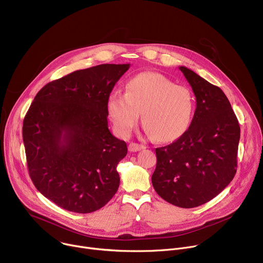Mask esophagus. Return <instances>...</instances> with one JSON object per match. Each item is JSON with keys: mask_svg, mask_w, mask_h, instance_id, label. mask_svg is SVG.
Instances as JSON below:
<instances>
[{"mask_svg": "<svg viewBox=\"0 0 263 263\" xmlns=\"http://www.w3.org/2000/svg\"><path fill=\"white\" fill-rule=\"evenodd\" d=\"M145 148L146 147L144 145H139V144H136V142H131V144L128 147L130 152H137V151H140V150L145 149Z\"/></svg>", "mask_w": 263, "mask_h": 263, "instance_id": "esophagus-1", "label": "esophagus"}]
</instances>
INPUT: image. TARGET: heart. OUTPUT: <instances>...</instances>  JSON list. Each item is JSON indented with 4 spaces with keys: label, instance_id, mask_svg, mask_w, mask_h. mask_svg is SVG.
Instances as JSON below:
<instances>
[{
    "label": "heart",
    "instance_id": "heart-1",
    "mask_svg": "<svg viewBox=\"0 0 263 263\" xmlns=\"http://www.w3.org/2000/svg\"><path fill=\"white\" fill-rule=\"evenodd\" d=\"M115 131L128 136L139 112L146 132L158 142H172L189 128L194 111L192 92L157 72H142L126 84V93L113 92L107 101Z\"/></svg>",
    "mask_w": 263,
    "mask_h": 263
}]
</instances>
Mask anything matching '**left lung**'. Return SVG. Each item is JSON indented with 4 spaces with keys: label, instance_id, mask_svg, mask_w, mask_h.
Instances as JSON below:
<instances>
[{
    "label": "left lung",
    "instance_id": "obj_1",
    "mask_svg": "<svg viewBox=\"0 0 263 263\" xmlns=\"http://www.w3.org/2000/svg\"><path fill=\"white\" fill-rule=\"evenodd\" d=\"M196 98L189 129L172 144L156 148L152 184L165 201L179 208L216 197L236 174L240 127L223 91L180 66Z\"/></svg>",
    "mask_w": 263,
    "mask_h": 263
}]
</instances>
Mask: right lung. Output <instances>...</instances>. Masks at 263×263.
I'll return each instance as SVG.
<instances>
[{"label":"right lung","instance_id":"1","mask_svg":"<svg viewBox=\"0 0 263 263\" xmlns=\"http://www.w3.org/2000/svg\"><path fill=\"white\" fill-rule=\"evenodd\" d=\"M130 64L78 70L45 85L23 123L28 171L40 192L70 212L91 213L116 193L127 144L108 129L107 101Z\"/></svg>","mask_w":263,"mask_h":263}]
</instances>
